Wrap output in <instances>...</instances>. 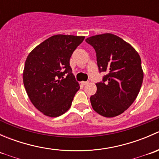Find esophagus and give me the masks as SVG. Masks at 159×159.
I'll list each match as a JSON object with an SVG mask.
<instances>
[{"label": "esophagus", "instance_id": "obj_1", "mask_svg": "<svg viewBox=\"0 0 159 159\" xmlns=\"http://www.w3.org/2000/svg\"><path fill=\"white\" fill-rule=\"evenodd\" d=\"M88 84H89V81H82L81 82V84H83V85H86Z\"/></svg>", "mask_w": 159, "mask_h": 159}]
</instances>
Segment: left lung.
Segmentation results:
<instances>
[{
    "label": "left lung",
    "instance_id": "8db88e82",
    "mask_svg": "<svg viewBox=\"0 0 159 159\" xmlns=\"http://www.w3.org/2000/svg\"><path fill=\"white\" fill-rule=\"evenodd\" d=\"M95 50L100 72L107 71L97 91L90 98L93 109L106 118L118 116L127 110L139 94L143 70L139 53L131 44L110 33L85 40Z\"/></svg>",
    "mask_w": 159,
    "mask_h": 159
}]
</instances>
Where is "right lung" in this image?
Wrapping results in <instances>:
<instances>
[{
	"label": "right lung",
	"mask_w": 159,
	"mask_h": 159,
	"mask_svg": "<svg viewBox=\"0 0 159 159\" xmlns=\"http://www.w3.org/2000/svg\"><path fill=\"white\" fill-rule=\"evenodd\" d=\"M84 39V36L54 35L28 54L24 85L34 106L44 115L58 117L71 106L80 86L72 74L70 58Z\"/></svg>",
	"instance_id": "right-lung-1"
}]
</instances>
